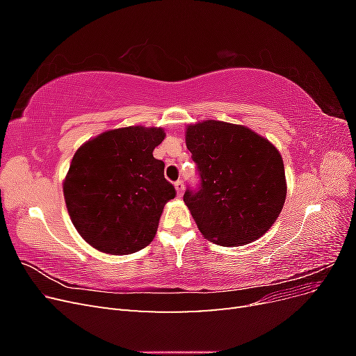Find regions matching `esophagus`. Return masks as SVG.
Listing matches in <instances>:
<instances>
[{
	"label": "esophagus",
	"mask_w": 356,
	"mask_h": 356,
	"mask_svg": "<svg viewBox=\"0 0 356 356\" xmlns=\"http://www.w3.org/2000/svg\"><path fill=\"white\" fill-rule=\"evenodd\" d=\"M175 190H177V196L181 197L182 195H184V182H182L181 179H178L175 182Z\"/></svg>",
	"instance_id": "esophagus-1"
}]
</instances>
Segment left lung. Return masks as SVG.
I'll list each match as a JSON object with an SVG mask.
<instances>
[{
  "mask_svg": "<svg viewBox=\"0 0 356 356\" xmlns=\"http://www.w3.org/2000/svg\"><path fill=\"white\" fill-rule=\"evenodd\" d=\"M186 144L200 174V190L184 202L204 239L242 246L272 227L286 199L284 160L252 129L218 120L188 124Z\"/></svg>",
  "mask_w": 356,
  "mask_h": 356,
  "instance_id": "obj_1",
  "label": "left lung"
}]
</instances>
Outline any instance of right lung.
I'll return each instance as SVG.
<instances>
[{
    "mask_svg": "<svg viewBox=\"0 0 356 356\" xmlns=\"http://www.w3.org/2000/svg\"><path fill=\"white\" fill-rule=\"evenodd\" d=\"M163 127L106 131L75 152L63 179L74 227L95 250L126 255L154 239L165 204L175 197L165 163L153 157Z\"/></svg>",
    "mask_w": 356,
    "mask_h": 356,
    "instance_id": "add662e5",
    "label": "right lung"
}]
</instances>
